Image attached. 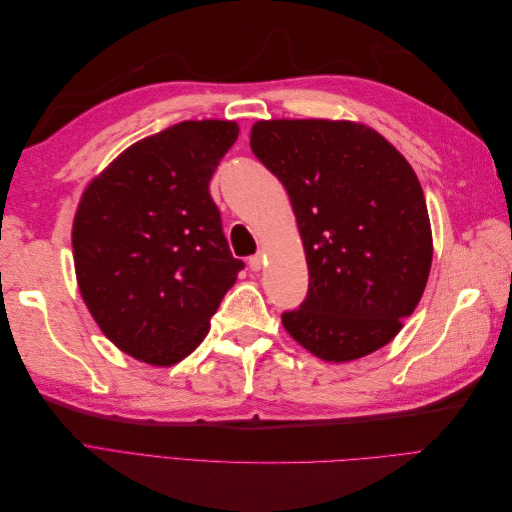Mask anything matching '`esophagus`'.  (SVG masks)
<instances>
[{
    "instance_id": "1",
    "label": "esophagus",
    "mask_w": 512,
    "mask_h": 512,
    "mask_svg": "<svg viewBox=\"0 0 512 512\" xmlns=\"http://www.w3.org/2000/svg\"><path fill=\"white\" fill-rule=\"evenodd\" d=\"M262 265H265V254H256L250 258V269L252 271H260Z\"/></svg>"
}]
</instances>
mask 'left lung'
<instances>
[{
	"label": "left lung",
	"instance_id": "1",
	"mask_svg": "<svg viewBox=\"0 0 512 512\" xmlns=\"http://www.w3.org/2000/svg\"><path fill=\"white\" fill-rule=\"evenodd\" d=\"M250 147L286 188L305 250L309 290L282 316L288 335L329 363L389 344L421 301L433 258L414 168L348 119H260Z\"/></svg>",
	"mask_w": 512,
	"mask_h": 512
}]
</instances>
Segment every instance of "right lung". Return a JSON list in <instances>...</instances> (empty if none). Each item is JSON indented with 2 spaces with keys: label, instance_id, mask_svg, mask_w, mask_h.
Instances as JSON below:
<instances>
[{
  "label": "right lung",
  "instance_id": "obj_1",
  "mask_svg": "<svg viewBox=\"0 0 512 512\" xmlns=\"http://www.w3.org/2000/svg\"><path fill=\"white\" fill-rule=\"evenodd\" d=\"M237 136V121H181L121 151L83 190L76 284L100 331L136 361L185 359L243 269L209 194Z\"/></svg>",
  "mask_w": 512,
  "mask_h": 512
}]
</instances>
